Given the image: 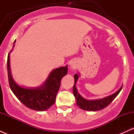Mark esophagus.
<instances>
[{
  "label": "esophagus",
  "instance_id": "1",
  "mask_svg": "<svg viewBox=\"0 0 134 134\" xmlns=\"http://www.w3.org/2000/svg\"><path fill=\"white\" fill-rule=\"evenodd\" d=\"M70 67H71L72 69H76V67H77L76 62H74V61L71 62V63H70Z\"/></svg>",
  "mask_w": 134,
  "mask_h": 134
}]
</instances>
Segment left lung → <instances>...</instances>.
I'll list each match as a JSON object with an SVG mask.
<instances>
[{"label":"left lung","instance_id":"8db88e82","mask_svg":"<svg viewBox=\"0 0 134 134\" xmlns=\"http://www.w3.org/2000/svg\"><path fill=\"white\" fill-rule=\"evenodd\" d=\"M80 77V74H75L74 75V78H75V83H74L73 88H72V93H73L74 96L76 98V104L80 108L83 110L87 111H98L100 109H104L108 106L113 100L115 98V97L118 95L119 93L122 90V86L120 87L119 90H117L115 93L113 94H110L108 97H104L102 98H99V99H94V100H88L83 98L82 95L78 93V90L76 88L77 81H78V78Z\"/></svg>","mask_w":134,"mask_h":134}]
</instances>
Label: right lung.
I'll return each instance as SVG.
<instances>
[{
	"mask_svg": "<svg viewBox=\"0 0 134 134\" xmlns=\"http://www.w3.org/2000/svg\"><path fill=\"white\" fill-rule=\"evenodd\" d=\"M8 54L7 60V70L9 87L17 98L29 108L43 111L49 109L56 102L61 84V80L67 74V65L53 69L48 76L44 83L36 87H26L17 84L12 77L10 68V53Z\"/></svg>",
	"mask_w": 134,
	"mask_h": 134,
	"instance_id": "obj_1",
	"label": "right lung"
}]
</instances>
